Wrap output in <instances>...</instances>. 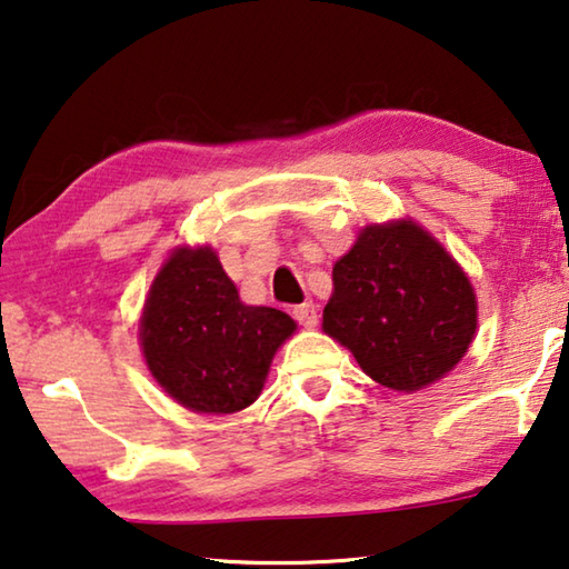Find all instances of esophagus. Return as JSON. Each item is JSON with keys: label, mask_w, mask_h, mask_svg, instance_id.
<instances>
[{"label": "esophagus", "mask_w": 569, "mask_h": 569, "mask_svg": "<svg viewBox=\"0 0 569 569\" xmlns=\"http://www.w3.org/2000/svg\"><path fill=\"white\" fill-rule=\"evenodd\" d=\"M293 319L303 326V329H313L319 323V313H316V306L306 301L301 306H293Z\"/></svg>", "instance_id": "34e87169"}]
</instances>
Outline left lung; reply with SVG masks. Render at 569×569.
I'll use <instances>...</instances> for the list:
<instances>
[{
    "label": "left lung",
    "mask_w": 569,
    "mask_h": 569,
    "mask_svg": "<svg viewBox=\"0 0 569 569\" xmlns=\"http://www.w3.org/2000/svg\"><path fill=\"white\" fill-rule=\"evenodd\" d=\"M323 331L381 387L419 391L467 353L477 296L429 230L411 218L373 223L333 266Z\"/></svg>",
    "instance_id": "obj_1"
}]
</instances>
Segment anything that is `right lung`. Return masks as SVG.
I'll return each mask as SVG.
<instances>
[{"label": "right lung", "instance_id": "obj_1", "mask_svg": "<svg viewBox=\"0 0 569 569\" xmlns=\"http://www.w3.org/2000/svg\"><path fill=\"white\" fill-rule=\"evenodd\" d=\"M291 316L246 306L210 246H180L150 286L140 346L162 391L198 413H236L261 397Z\"/></svg>", "mask_w": 569, "mask_h": 569}]
</instances>
